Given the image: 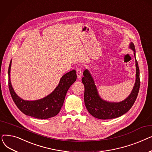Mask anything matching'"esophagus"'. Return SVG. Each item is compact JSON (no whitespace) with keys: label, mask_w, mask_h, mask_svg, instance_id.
Listing matches in <instances>:
<instances>
[{"label":"esophagus","mask_w":152,"mask_h":152,"mask_svg":"<svg viewBox=\"0 0 152 152\" xmlns=\"http://www.w3.org/2000/svg\"><path fill=\"white\" fill-rule=\"evenodd\" d=\"M76 74H77V77L78 79H81V76H82V71L80 68H77L76 69Z\"/></svg>","instance_id":"obj_1"}]
</instances>
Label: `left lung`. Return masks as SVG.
<instances>
[{
	"label": "left lung",
	"instance_id": "left-lung-1",
	"mask_svg": "<svg viewBox=\"0 0 152 152\" xmlns=\"http://www.w3.org/2000/svg\"><path fill=\"white\" fill-rule=\"evenodd\" d=\"M129 48L133 50L135 57L136 67L135 81L131 94L123 101L108 102L102 99L90 71L87 69L84 71L82 83L84 86V103L86 108L94 117L101 119H109L121 116L131 109L136 100L140 84L139 68L135 58V49L133 42L129 44Z\"/></svg>",
	"mask_w": 152,
	"mask_h": 152
}]
</instances>
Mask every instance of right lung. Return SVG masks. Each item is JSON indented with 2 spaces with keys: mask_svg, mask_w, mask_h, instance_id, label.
Here are the masks:
<instances>
[{
  "mask_svg": "<svg viewBox=\"0 0 152 152\" xmlns=\"http://www.w3.org/2000/svg\"><path fill=\"white\" fill-rule=\"evenodd\" d=\"M12 60L9 67V87L11 96L19 110L24 114L37 119H48L58 115L63 105L66 94L76 80V70L73 69L64 75L58 85L53 91L46 97L36 100H25L15 93L10 81Z\"/></svg>",
  "mask_w": 152,
  "mask_h": 152,
  "instance_id": "1",
  "label": "right lung"
}]
</instances>
